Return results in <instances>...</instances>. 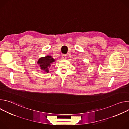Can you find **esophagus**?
Here are the masks:
<instances>
[{"label":"esophagus","instance_id":"1","mask_svg":"<svg viewBox=\"0 0 129 129\" xmlns=\"http://www.w3.org/2000/svg\"><path fill=\"white\" fill-rule=\"evenodd\" d=\"M62 58L63 59H66L67 58V56L66 54H63L62 55Z\"/></svg>","mask_w":129,"mask_h":129}]
</instances>
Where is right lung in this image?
Returning <instances> with one entry per match:
<instances>
[{
	"instance_id": "right-lung-1",
	"label": "right lung",
	"mask_w": 129,
	"mask_h": 129,
	"mask_svg": "<svg viewBox=\"0 0 129 129\" xmlns=\"http://www.w3.org/2000/svg\"><path fill=\"white\" fill-rule=\"evenodd\" d=\"M54 62V60L51 56H47L45 57L41 58L39 59L37 64L40 66L42 71L48 73L49 72L48 68L50 66V64Z\"/></svg>"
}]
</instances>
